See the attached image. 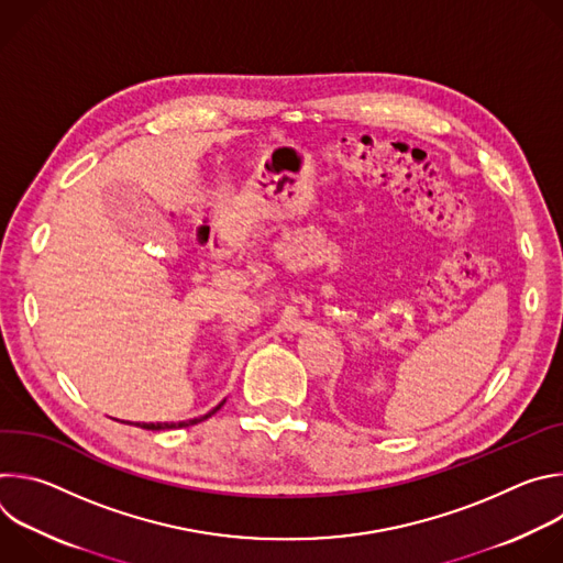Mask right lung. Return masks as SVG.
I'll return each instance as SVG.
<instances>
[{"mask_svg":"<svg viewBox=\"0 0 563 563\" xmlns=\"http://www.w3.org/2000/svg\"><path fill=\"white\" fill-rule=\"evenodd\" d=\"M224 406V400L220 406H216L211 412H207L205 417H198V419H189V421H178V423H169V421H165V423H135V428H142V430H153V432H157V430H176V428H189V426H196V423H200V421H205V419H209L211 415H216L220 408Z\"/></svg>","mask_w":563,"mask_h":563,"instance_id":"add662e5","label":"right lung"}]
</instances>
